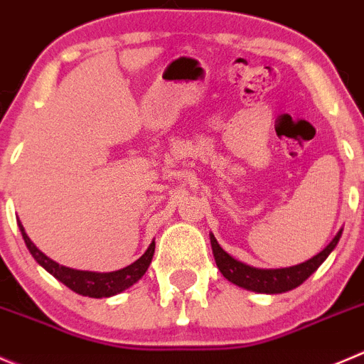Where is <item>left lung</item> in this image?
<instances>
[{"label": "left lung", "mask_w": 364, "mask_h": 364, "mask_svg": "<svg viewBox=\"0 0 364 364\" xmlns=\"http://www.w3.org/2000/svg\"><path fill=\"white\" fill-rule=\"evenodd\" d=\"M340 236L341 229L338 231V235L334 236L333 242H331L322 252L313 256L311 259L304 261V263L301 264H295V267L274 268V270L249 267V264L242 263V261L229 256V254L218 245V242L215 240L213 235H211L210 238L217 267L225 279L231 281L236 287L257 291V294H284V291H290L294 290V288L301 287V284L311 276L313 272L326 261V257L333 252V249L338 245V242H340Z\"/></svg>", "instance_id": "left-lung-1"}]
</instances>
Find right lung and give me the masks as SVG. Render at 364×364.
<instances>
[{"label":"right lung","mask_w":364,"mask_h":364,"mask_svg":"<svg viewBox=\"0 0 364 364\" xmlns=\"http://www.w3.org/2000/svg\"><path fill=\"white\" fill-rule=\"evenodd\" d=\"M21 232H23L24 243H26L28 250L31 252V256L35 257L41 267H44L46 270L51 274L53 277L60 281V283L65 284L67 288H70L76 294L83 295V297H92V299H103V297H112V295H117L121 291H124L126 288L133 287L140 277L146 274V270L149 268L151 259H153L154 254V242L151 243L149 249L135 261V263L128 264V267L121 268V270L115 272H107V274H100V272H87V270H74V268H67L63 264H58L56 261L49 259L44 252L37 249L33 245L28 235L24 232V228L19 224Z\"/></svg>","instance_id":"right-lung-1"}]
</instances>
